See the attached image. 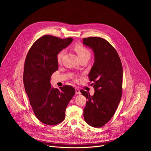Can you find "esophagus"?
Returning <instances> with one entry per match:
<instances>
[{
  "instance_id": "obj_1",
  "label": "esophagus",
  "mask_w": 151,
  "mask_h": 151,
  "mask_svg": "<svg viewBox=\"0 0 151 151\" xmlns=\"http://www.w3.org/2000/svg\"><path fill=\"white\" fill-rule=\"evenodd\" d=\"M75 92H76V94H81V93L79 89L78 88H75Z\"/></svg>"
}]
</instances>
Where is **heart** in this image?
Instances as JSON below:
<instances>
[{"mask_svg": "<svg viewBox=\"0 0 151 151\" xmlns=\"http://www.w3.org/2000/svg\"><path fill=\"white\" fill-rule=\"evenodd\" d=\"M75 51H76L77 55H78L79 58L83 57V56H86V55H89L90 56V51L86 48L84 47H83L81 45L79 44H77L74 47ZM63 54H64V51H60L58 52L57 55V60L58 61V62H60L62 60V58L63 57Z\"/></svg>", "mask_w": 151, "mask_h": 151, "instance_id": "obj_1", "label": "heart"}]
</instances>
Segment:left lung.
<instances>
[{"label":"left lung","instance_id":"8db88e82","mask_svg":"<svg viewBox=\"0 0 151 151\" xmlns=\"http://www.w3.org/2000/svg\"><path fill=\"white\" fill-rule=\"evenodd\" d=\"M83 45L90 48L94 63L89 73L93 81L94 94L90 96L81 90L87 100L83 118L88 125L101 127L114 116L122 96V66L115 49L105 39L99 37L83 39Z\"/></svg>","mask_w":151,"mask_h":151}]
</instances>
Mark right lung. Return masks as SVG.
Here are the masks:
<instances>
[{"instance_id":"obj_1","label":"right lung","mask_w":151,"mask_h":151,"mask_svg":"<svg viewBox=\"0 0 151 151\" xmlns=\"http://www.w3.org/2000/svg\"><path fill=\"white\" fill-rule=\"evenodd\" d=\"M73 39L45 35L29 51L24 63L23 82L30 105L37 118L45 124L56 125L65 118L67 106L75 90L69 85L53 88L52 74L58 70V52L68 47Z\"/></svg>"}]
</instances>
